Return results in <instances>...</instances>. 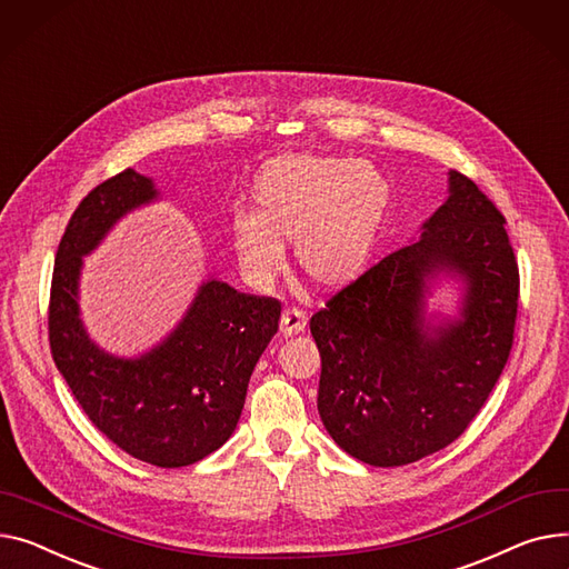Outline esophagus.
<instances>
[{"instance_id":"obj_1","label":"esophagus","mask_w":569,"mask_h":569,"mask_svg":"<svg viewBox=\"0 0 569 569\" xmlns=\"http://www.w3.org/2000/svg\"><path fill=\"white\" fill-rule=\"evenodd\" d=\"M307 325H309V318L301 309L292 307V309H286L281 316V333L283 336H295L299 331H305Z\"/></svg>"}]
</instances>
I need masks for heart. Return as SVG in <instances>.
<instances>
[{
    "label": "heart",
    "instance_id": "b5f03b06",
    "mask_svg": "<svg viewBox=\"0 0 569 569\" xmlns=\"http://www.w3.org/2000/svg\"><path fill=\"white\" fill-rule=\"evenodd\" d=\"M253 212L229 221L244 272L270 281L292 242L297 268L313 283L340 290L355 283L382 238L391 187L372 164L352 158L283 156L251 184Z\"/></svg>",
    "mask_w": 569,
    "mask_h": 569
}]
</instances>
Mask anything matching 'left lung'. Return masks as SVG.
Here are the masks:
<instances>
[{"label":"left lung","mask_w":569,"mask_h":569,"mask_svg":"<svg viewBox=\"0 0 569 569\" xmlns=\"http://www.w3.org/2000/svg\"><path fill=\"white\" fill-rule=\"evenodd\" d=\"M506 217L460 171L416 240L336 292L311 318L322 357L318 411L331 439L372 467H402L456 441L512 350L519 270ZM463 283L458 319L430 323L429 283Z\"/></svg>","instance_id":"1"}]
</instances>
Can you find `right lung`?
Returning a JSON list of instances; mask_svg holds the SVG:
<instances>
[{
	"instance_id": "1",
	"label": "right lung",
	"mask_w": 569,
	"mask_h": 569,
	"mask_svg": "<svg viewBox=\"0 0 569 569\" xmlns=\"http://www.w3.org/2000/svg\"><path fill=\"white\" fill-rule=\"evenodd\" d=\"M158 199L153 180L126 169L72 212L54 258L50 350L91 423L128 456L162 469L203 460L240 421L249 377L279 329L281 301L208 279L153 350L123 359L100 350L80 318L82 256L111 226Z\"/></svg>"
}]
</instances>
